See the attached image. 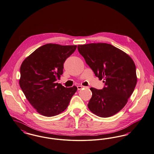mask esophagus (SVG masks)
I'll return each mask as SVG.
<instances>
[{
	"mask_svg": "<svg viewBox=\"0 0 154 154\" xmlns=\"http://www.w3.org/2000/svg\"><path fill=\"white\" fill-rule=\"evenodd\" d=\"M83 88H85V86H82V85H79V86H77L78 90H80V89H81Z\"/></svg>",
	"mask_w": 154,
	"mask_h": 154,
	"instance_id": "obj_1",
	"label": "esophagus"
}]
</instances>
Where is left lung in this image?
I'll use <instances>...</instances> for the list:
<instances>
[{"instance_id":"obj_1","label":"left lung","mask_w":154,"mask_h":154,"mask_svg":"<svg viewBox=\"0 0 154 154\" xmlns=\"http://www.w3.org/2000/svg\"><path fill=\"white\" fill-rule=\"evenodd\" d=\"M78 50L104 88H90L92 96L88 104L94 114L108 117L121 111L137 82L135 64L126 53L106 43L79 45Z\"/></svg>"}]
</instances>
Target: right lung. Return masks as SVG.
Returning a JSON list of instances; mask_svg holds the SVG:
<instances>
[{"instance_id":"add662e5","label":"right lung","mask_w":154,"mask_h":154,"mask_svg":"<svg viewBox=\"0 0 154 154\" xmlns=\"http://www.w3.org/2000/svg\"><path fill=\"white\" fill-rule=\"evenodd\" d=\"M76 48V45L46 44L22 62L19 85L26 99L39 114L51 117L61 113L76 92V86L65 88L56 82L63 74V63Z\"/></svg>"}]
</instances>
